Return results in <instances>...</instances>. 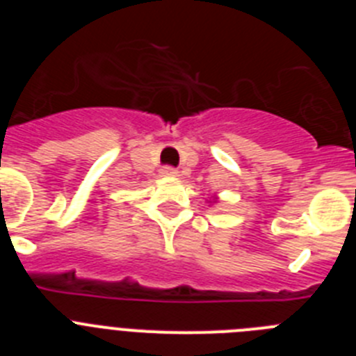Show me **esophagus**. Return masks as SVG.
<instances>
[{
  "label": "esophagus",
  "instance_id": "34e87169",
  "mask_svg": "<svg viewBox=\"0 0 356 356\" xmlns=\"http://www.w3.org/2000/svg\"><path fill=\"white\" fill-rule=\"evenodd\" d=\"M160 175L165 176V178H172V176H178V171L175 168H171V165H165V168H162Z\"/></svg>",
  "mask_w": 356,
  "mask_h": 356
}]
</instances>
